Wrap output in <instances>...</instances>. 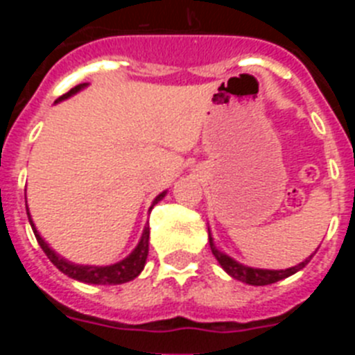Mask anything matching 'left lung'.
I'll use <instances>...</instances> for the list:
<instances>
[{"label":"left lung","mask_w":355,"mask_h":355,"mask_svg":"<svg viewBox=\"0 0 355 355\" xmlns=\"http://www.w3.org/2000/svg\"><path fill=\"white\" fill-rule=\"evenodd\" d=\"M209 247H211V252L216 258V261L220 263L222 268H224L231 277L238 279V281H241V283H245V284H252V286H265V284L277 283V281H281V279L290 277V275H293L295 272L302 270L304 266L311 261L313 258V254H311V256L304 259L302 263L290 266V268H286V270H266V268H252V266L241 265L240 261H236V259H233L225 252L216 249L215 241H213L211 238V233H209Z\"/></svg>","instance_id":"8db88e82"}]
</instances>
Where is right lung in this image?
Returning a JSON list of instances; mask_svg holds the SVG:
<instances>
[{
  "label": "right lung",
  "instance_id": "add662e5",
  "mask_svg": "<svg viewBox=\"0 0 355 355\" xmlns=\"http://www.w3.org/2000/svg\"><path fill=\"white\" fill-rule=\"evenodd\" d=\"M87 85H89V83L76 85V87L69 90L67 94H64V96L58 97L55 103L65 101V99H69L71 96H74V94H78L80 90H83ZM165 196H167V190L159 193V196H156L155 200H153V205H150L149 211L153 209V206L158 205L159 200H162ZM26 211H28V220H30L31 229H33V234H35L40 249H42L44 254L48 256L49 261H51L53 265L58 268V270L64 272V274L69 275L71 279H76V281H80V283H87V284H124V283H128V281H133L135 277H139L140 272H142L144 266H146L147 254H149V225H146V227H144V233H142V236H140V241L137 243V247L131 250L130 256H126V258L121 259V261L114 263V265H106V266L78 265V263L67 261L65 258H62L60 254H56L55 250L49 247L48 241L40 236L39 231H37V227H35V224H33V220H31L30 209L26 208Z\"/></svg>",
  "mask_w": 355,
  "mask_h": 355
}]
</instances>
